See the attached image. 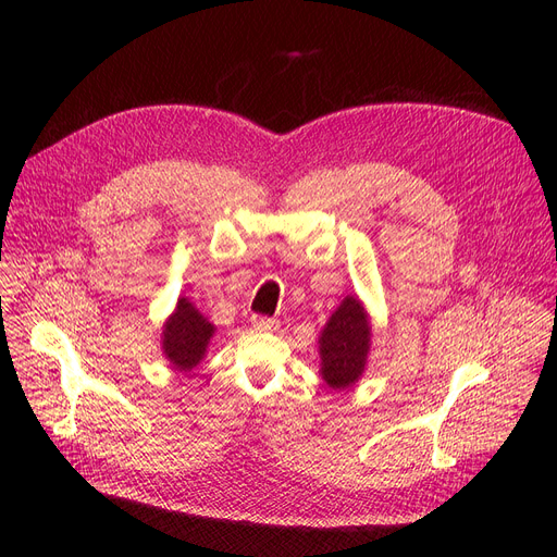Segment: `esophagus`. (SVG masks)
<instances>
[{"label":"esophagus","mask_w":557,"mask_h":557,"mask_svg":"<svg viewBox=\"0 0 557 557\" xmlns=\"http://www.w3.org/2000/svg\"><path fill=\"white\" fill-rule=\"evenodd\" d=\"M252 327L257 330V332H273V330H277V320H273V318H263V315H252Z\"/></svg>","instance_id":"obj_1"}]
</instances>
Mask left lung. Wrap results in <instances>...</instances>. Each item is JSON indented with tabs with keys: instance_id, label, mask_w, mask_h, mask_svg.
Instances as JSON below:
<instances>
[{
	"instance_id": "obj_1",
	"label": "left lung",
	"mask_w": 557,
	"mask_h": 557,
	"mask_svg": "<svg viewBox=\"0 0 557 557\" xmlns=\"http://www.w3.org/2000/svg\"><path fill=\"white\" fill-rule=\"evenodd\" d=\"M372 345V320L359 296H345L318 336L320 376L332 391L359 384Z\"/></svg>"
}]
</instances>
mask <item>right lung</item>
<instances>
[{
	"label": "right lung",
	"mask_w": 557,
	"mask_h": 557,
	"mask_svg": "<svg viewBox=\"0 0 557 557\" xmlns=\"http://www.w3.org/2000/svg\"><path fill=\"white\" fill-rule=\"evenodd\" d=\"M214 332V323L189 298L181 296L162 325V355L173 370L191 372L208 355Z\"/></svg>",
	"instance_id": "right-lung-1"
}]
</instances>
